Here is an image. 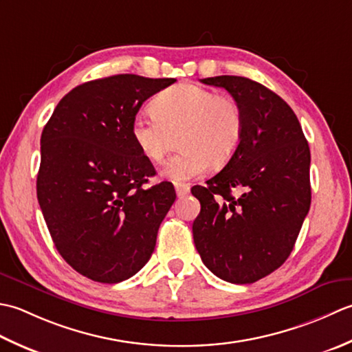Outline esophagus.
<instances>
[{
  "mask_svg": "<svg viewBox=\"0 0 352 352\" xmlns=\"http://www.w3.org/2000/svg\"><path fill=\"white\" fill-rule=\"evenodd\" d=\"M175 190H176V195L177 197H184L190 192V185L186 184H176L175 185Z\"/></svg>",
  "mask_w": 352,
  "mask_h": 352,
  "instance_id": "34e87169",
  "label": "esophagus"
}]
</instances>
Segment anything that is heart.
I'll list each match as a JSON object with an SVG mask.
<instances>
[{
  "instance_id": "1",
  "label": "heart",
  "mask_w": 352,
  "mask_h": 352,
  "mask_svg": "<svg viewBox=\"0 0 352 352\" xmlns=\"http://www.w3.org/2000/svg\"><path fill=\"white\" fill-rule=\"evenodd\" d=\"M153 112L132 118L131 136L140 153L161 162L177 133L181 152L171 156L164 176L182 182L232 160L245 133L241 106L232 97L196 83H179L153 100Z\"/></svg>"
}]
</instances>
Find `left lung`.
<instances>
[{"mask_svg":"<svg viewBox=\"0 0 352 352\" xmlns=\"http://www.w3.org/2000/svg\"><path fill=\"white\" fill-rule=\"evenodd\" d=\"M200 82L234 97L245 133L223 170L191 188L200 202L192 239L214 275L250 284L283 266L295 246L311 204L310 147L292 107L266 86L240 76Z\"/></svg>","mask_w":352,"mask_h":352,"instance_id":"left-lung-1","label":"left lung"}]
</instances>
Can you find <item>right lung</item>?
Returning a JSON list of instances; mask_svg holds the SVG:
<instances>
[{"instance_id":"right-lung-1","label":"right lung","mask_w":352,"mask_h":352,"mask_svg":"<svg viewBox=\"0 0 352 352\" xmlns=\"http://www.w3.org/2000/svg\"><path fill=\"white\" fill-rule=\"evenodd\" d=\"M175 82L118 74L78 85L42 131L41 210L63 260L92 281H124L153 254L176 192L170 182L144 186L155 168L133 144L131 123Z\"/></svg>"}]
</instances>
